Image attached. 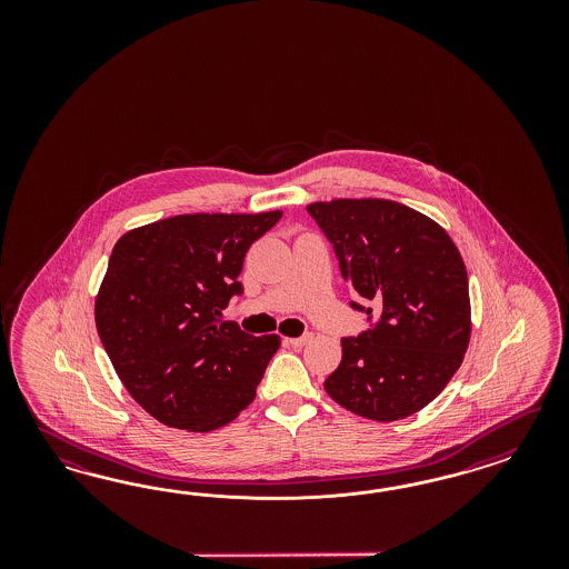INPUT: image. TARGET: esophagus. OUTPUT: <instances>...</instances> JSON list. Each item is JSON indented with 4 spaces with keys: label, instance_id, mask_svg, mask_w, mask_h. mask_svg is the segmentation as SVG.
Returning a JSON list of instances; mask_svg holds the SVG:
<instances>
[{
    "label": "esophagus",
    "instance_id": "1",
    "mask_svg": "<svg viewBox=\"0 0 569 569\" xmlns=\"http://www.w3.org/2000/svg\"><path fill=\"white\" fill-rule=\"evenodd\" d=\"M310 340H312V333H305V336H300V338H290L288 342H290L293 348H302V346L309 345Z\"/></svg>",
    "mask_w": 569,
    "mask_h": 569
}]
</instances>
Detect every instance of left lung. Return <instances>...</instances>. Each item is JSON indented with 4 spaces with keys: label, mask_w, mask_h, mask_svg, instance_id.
I'll use <instances>...</instances> for the list:
<instances>
[{
    "label": "left lung",
    "mask_w": 569,
    "mask_h": 569,
    "mask_svg": "<svg viewBox=\"0 0 569 569\" xmlns=\"http://www.w3.org/2000/svg\"><path fill=\"white\" fill-rule=\"evenodd\" d=\"M346 281L365 302L369 329L342 338V361L326 392L348 411L397 421L421 411L461 367L469 333V283L447 231L392 200H333L307 207Z\"/></svg>",
    "instance_id": "8db88e82"
}]
</instances>
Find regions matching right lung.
Wrapping results in <instances>:
<instances>
[{
  "mask_svg": "<svg viewBox=\"0 0 569 569\" xmlns=\"http://www.w3.org/2000/svg\"><path fill=\"white\" fill-rule=\"evenodd\" d=\"M281 219L179 214L124 233L96 298V326L127 392L160 423L210 431L257 397L279 336L223 321L248 248Z\"/></svg>",
  "mask_w": 569,
  "mask_h": 569,
  "instance_id": "obj_1",
  "label": "right lung"
}]
</instances>
